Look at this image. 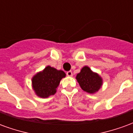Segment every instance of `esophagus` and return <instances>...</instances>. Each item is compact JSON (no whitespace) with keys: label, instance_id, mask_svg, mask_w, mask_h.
Segmentation results:
<instances>
[{"label":"esophagus","instance_id":"34e87169","mask_svg":"<svg viewBox=\"0 0 133 133\" xmlns=\"http://www.w3.org/2000/svg\"><path fill=\"white\" fill-rule=\"evenodd\" d=\"M66 74H67V75H68V76H69V77H72V71H68Z\"/></svg>","mask_w":133,"mask_h":133}]
</instances>
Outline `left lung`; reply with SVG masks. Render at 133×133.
Masks as SVG:
<instances>
[{
    "label": "left lung",
    "instance_id": "1",
    "mask_svg": "<svg viewBox=\"0 0 133 133\" xmlns=\"http://www.w3.org/2000/svg\"><path fill=\"white\" fill-rule=\"evenodd\" d=\"M76 80L84 91L93 94L103 85V79L97 72H93L88 66H84L76 75Z\"/></svg>",
    "mask_w": 133,
    "mask_h": 133
}]
</instances>
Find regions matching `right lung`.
<instances>
[{
	"label": "right lung",
	"mask_w": 133,
	"mask_h": 133,
	"mask_svg": "<svg viewBox=\"0 0 133 133\" xmlns=\"http://www.w3.org/2000/svg\"><path fill=\"white\" fill-rule=\"evenodd\" d=\"M63 70L48 65L32 78V87L35 95L42 98H48L57 91L62 78L65 77Z\"/></svg>",
	"instance_id": "add662e5"
}]
</instances>
